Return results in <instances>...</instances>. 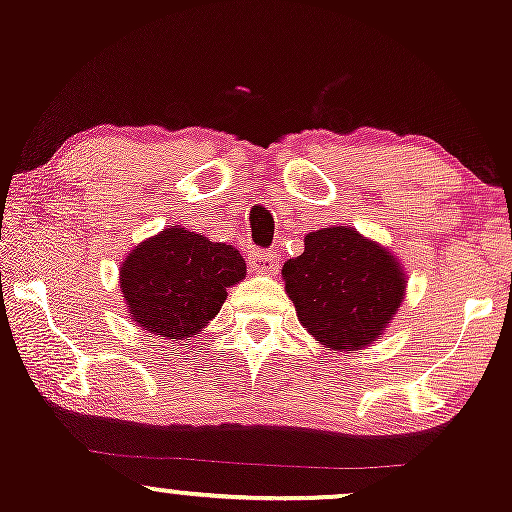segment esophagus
<instances>
[{
	"label": "esophagus",
	"mask_w": 512,
	"mask_h": 512,
	"mask_svg": "<svg viewBox=\"0 0 512 512\" xmlns=\"http://www.w3.org/2000/svg\"><path fill=\"white\" fill-rule=\"evenodd\" d=\"M247 262H250L252 272L274 274L279 270V257H277V252H272V250H260V247H252L250 255H247Z\"/></svg>",
	"instance_id": "esophagus-1"
}]
</instances>
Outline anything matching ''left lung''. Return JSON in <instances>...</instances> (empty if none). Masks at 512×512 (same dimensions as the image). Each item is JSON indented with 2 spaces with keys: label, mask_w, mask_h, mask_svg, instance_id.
Wrapping results in <instances>:
<instances>
[{
  "label": "left lung",
  "mask_w": 512,
  "mask_h": 512,
  "mask_svg": "<svg viewBox=\"0 0 512 512\" xmlns=\"http://www.w3.org/2000/svg\"><path fill=\"white\" fill-rule=\"evenodd\" d=\"M282 274L301 324L336 351L368 346L405 297L400 262L346 225L306 235L304 252Z\"/></svg>",
  "instance_id": "8db88e82"
}]
</instances>
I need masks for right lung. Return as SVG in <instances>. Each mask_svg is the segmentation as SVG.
I'll use <instances>...</instances> for the list:
<instances>
[{"mask_svg":"<svg viewBox=\"0 0 512 512\" xmlns=\"http://www.w3.org/2000/svg\"><path fill=\"white\" fill-rule=\"evenodd\" d=\"M242 277L245 260L233 245L171 225L129 252L120 287L144 331L191 341Z\"/></svg>","mask_w":512,"mask_h":512,"instance_id":"right-lung-1","label":"right lung"}]
</instances>
